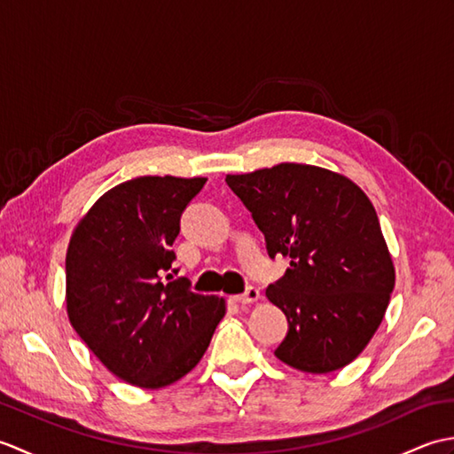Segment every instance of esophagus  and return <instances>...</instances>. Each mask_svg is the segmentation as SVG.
Masks as SVG:
<instances>
[{
	"label": "esophagus",
	"mask_w": 454,
	"mask_h": 454,
	"mask_svg": "<svg viewBox=\"0 0 454 454\" xmlns=\"http://www.w3.org/2000/svg\"><path fill=\"white\" fill-rule=\"evenodd\" d=\"M234 301L239 304H254L259 301V291L255 286H247L244 294H238L234 296Z\"/></svg>",
	"instance_id": "esophagus-1"
}]
</instances>
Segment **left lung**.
<instances>
[{"mask_svg": "<svg viewBox=\"0 0 454 454\" xmlns=\"http://www.w3.org/2000/svg\"><path fill=\"white\" fill-rule=\"evenodd\" d=\"M226 183L252 212L269 257L291 259L265 291L288 322L277 359L312 374L343 369L379 330L394 291L372 202L340 173L302 163L226 176Z\"/></svg>", "mask_w": 454, "mask_h": 454, "instance_id": "8db88e82", "label": "left lung"}]
</instances>
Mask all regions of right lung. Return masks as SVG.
Here are the masks:
<instances>
[{"instance_id":"right-lung-1","label":"right lung","mask_w":454,"mask_h":454,"mask_svg":"<svg viewBox=\"0 0 454 454\" xmlns=\"http://www.w3.org/2000/svg\"><path fill=\"white\" fill-rule=\"evenodd\" d=\"M205 177H137L95 202L66 254V304L74 330L121 380L161 388L195 369L224 298L191 291L173 242Z\"/></svg>"}]
</instances>
